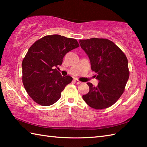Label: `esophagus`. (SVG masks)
Segmentation results:
<instances>
[{
  "label": "esophagus",
  "mask_w": 147,
  "mask_h": 147,
  "mask_svg": "<svg viewBox=\"0 0 147 147\" xmlns=\"http://www.w3.org/2000/svg\"><path fill=\"white\" fill-rule=\"evenodd\" d=\"M74 82H75L76 84H80L81 83H82V82H80V81H79L78 79H74Z\"/></svg>",
  "instance_id": "esophagus-1"
}]
</instances>
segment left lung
I'll return each mask as SVG.
<instances>
[{
	"label": "left lung",
	"instance_id": "1",
	"mask_svg": "<svg viewBox=\"0 0 147 147\" xmlns=\"http://www.w3.org/2000/svg\"><path fill=\"white\" fill-rule=\"evenodd\" d=\"M88 56L92 70L96 73L98 85L87 83L90 91L83 98L90 107L102 109L114 104L123 94L129 73L126 56L111 40L92 38L80 40Z\"/></svg>",
	"mask_w": 147,
	"mask_h": 147
}]
</instances>
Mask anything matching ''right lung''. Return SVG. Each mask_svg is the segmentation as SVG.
<instances>
[{
    "mask_svg": "<svg viewBox=\"0 0 147 147\" xmlns=\"http://www.w3.org/2000/svg\"><path fill=\"white\" fill-rule=\"evenodd\" d=\"M79 46L76 39L52 35L30 47L22 62L23 83L28 94L37 104L49 106L60 98L73 78L61 76L56 67L62 64L68 52Z\"/></svg>",
    "mask_w": 147,
    "mask_h": 147,
    "instance_id": "obj_1",
    "label": "right lung"
}]
</instances>
